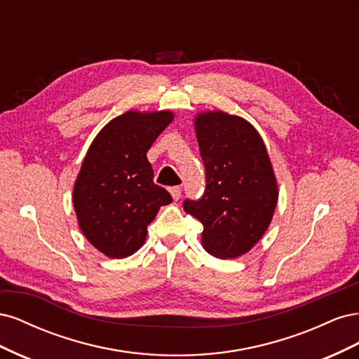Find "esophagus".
Returning a JSON list of instances; mask_svg holds the SVG:
<instances>
[{
  "label": "esophagus",
  "instance_id": "obj_1",
  "mask_svg": "<svg viewBox=\"0 0 359 359\" xmlns=\"http://www.w3.org/2000/svg\"><path fill=\"white\" fill-rule=\"evenodd\" d=\"M169 191L172 194V198L175 199V201H178L181 198V187H178V186L177 187H172Z\"/></svg>",
  "mask_w": 359,
  "mask_h": 359
}]
</instances>
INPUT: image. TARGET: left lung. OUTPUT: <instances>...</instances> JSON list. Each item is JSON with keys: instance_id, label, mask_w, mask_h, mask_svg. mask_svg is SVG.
Here are the masks:
<instances>
[{"instance_id": "8db88e82", "label": "left lung", "mask_w": 359, "mask_h": 359, "mask_svg": "<svg viewBox=\"0 0 359 359\" xmlns=\"http://www.w3.org/2000/svg\"><path fill=\"white\" fill-rule=\"evenodd\" d=\"M194 130L206 189L184 211L203 224L202 245L211 256L235 259L264 236L278 201L266 147L247 119L223 111L201 112Z\"/></svg>"}]
</instances>
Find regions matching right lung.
I'll return each instance as SVG.
<instances>
[{
	"mask_svg": "<svg viewBox=\"0 0 359 359\" xmlns=\"http://www.w3.org/2000/svg\"><path fill=\"white\" fill-rule=\"evenodd\" d=\"M172 121L170 111H128L107 123L86 151L74 181L73 206L86 240L107 257L136 253L160 206L172 202L154 184L147 158Z\"/></svg>",
	"mask_w": 359,
	"mask_h": 359,
	"instance_id": "add662e5",
	"label": "right lung"
}]
</instances>
